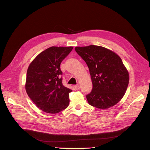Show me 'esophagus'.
I'll return each instance as SVG.
<instances>
[{
  "label": "esophagus",
  "instance_id": "esophagus-1",
  "mask_svg": "<svg viewBox=\"0 0 150 150\" xmlns=\"http://www.w3.org/2000/svg\"><path fill=\"white\" fill-rule=\"evenodd\" d=\"M74 88H75L76 90H78V89L80 88V87H79V86L78 84V85H75V86H74Z\"/></svg>",
  "mask_w": 150,
  "mask_h": 150
}]
</instances>
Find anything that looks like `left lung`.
<instances>
[{
    "label": "left lung",
    "mask_w": 150,
    "mask_h": 150,
    "mask_svg": "<svg viewBox=\"0 0 150 150\" xmlns=\"http://www.w3.org/2000/svg\"><path fill=\"white\" fill-rule=\"evenodd\" d=\"M75 51L86 62L91 78L93 89L86 96L88 103L102 110L115 106L124 96L129 79L120 57L94 45L76 47Z\"/></svg>",
    "instance_id": "1"
}]
</instances>
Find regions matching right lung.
Returning a JSON list of instances; mask_svg holds the SVG:
<instances>
[{"instance_id": "1", "label": "right lung", "mask_w": 150, "mask_h": 150, "mask_svg": "<svg viewBox=\"0 0 150 150\" xmlns=\"http://www.w3.org/2000/svg\"><path fill=\"white\" fill-rule=\"evenodd\" d=\"M72 49L71 46L49 47L38 55L28 67L27 94L44 112L56 114L69 105L72 90L62 84L60 65Z\"/></svg>"}]
</instances>
